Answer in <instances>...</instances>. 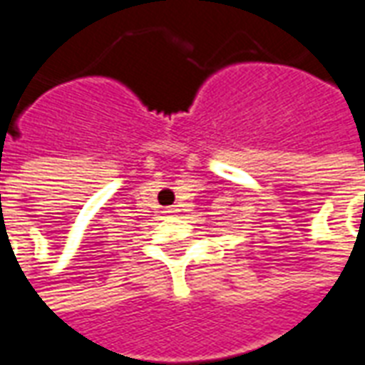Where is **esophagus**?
<instances>
[{
  "label": "esophagus",
  "instance_id": "esophagus-1",
  "mask_svg": "<svg viewBox=\"0 0 365 365\" xmlns=\"http://www.w3.org/2000/svg\"><path fill=\"white\" fill-rule=\"evenodd\" d=\"M177 212H179V208H175V206H173V208H167V210H165V214H169V215L177 214Z\"/></svg>",
  "mask_w": 365,
  "mask_h": 365
}]
</instances>
